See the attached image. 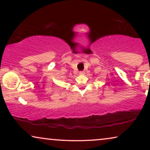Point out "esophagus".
<instances>
[{"label": "esophagus", "instance_id": "esophagus-1", "mask_svg": "<svg viewBox=\"0 0 150 150\" xmlns=\"http://www.w3.org/2000/svg\"><path fill=\"white\" fill-rule=\"evenodd\" d=\"M79 74H81V75L84 74H85V71H79Z\"/></svg>", "mask_w": 150, "mask_h": 150}]
</instances>
